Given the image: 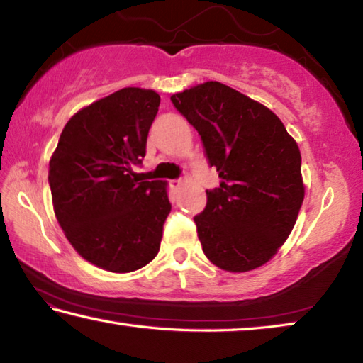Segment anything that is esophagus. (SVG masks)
<instances>
[{
    "label": "esophagus",
    "instance_id": "obj_1",
    "mask_svg": "<svg viewBox=\"0 0 363 363\" xmlns=\"http://www.w3.org/2000/svg\"><path fill=\"white\" fill-rule=\"evenodd\" d=\"M181 186H182V181H181V179L171 181V189H173V190H177V189H181Z\"/></svg>",
    "mask_w": 363,
    "mask_h": 363
}]
</instances>
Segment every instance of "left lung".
<instances>
[{
  "label": "left lung",
  "mask_w": 363,
  "mask_h": 363,
  "mask_svg": "<svg viewBox=\"0 0 363 363\" xmlns=\"http://www.w3.org/2000/svg\"><path fill=\"white\" fill-rule=\"evenodd\" d=\"M203 140L220 186L195 216L205 256L227 272H248L277 255L304 200L301 152L272 110L219 82L171 96Z\"/></svg>",
  "instance_id": "1"
}]
</instances>
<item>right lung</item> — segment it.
I'll return each mask as SVG.
<instances>
[{
    "mask_svg": "<svg viewBox=\"0 0 363 363\" xmlns=\"http://www.w3.org/2000/svg\"><path fill=\"white\" fill-rule=\"evenodd\" d=\"M153 89L123 88L72 116L49 160L57 223L77 253L126 274L158 255L171 211L168 184L134 179L157 116Z\"/></svg>",
    "mask_w": 363,
    "mask_h": 363,
    "instance_id": "right-lung-1",
    "label": "right lung"
}]
</instances>
